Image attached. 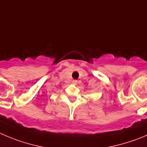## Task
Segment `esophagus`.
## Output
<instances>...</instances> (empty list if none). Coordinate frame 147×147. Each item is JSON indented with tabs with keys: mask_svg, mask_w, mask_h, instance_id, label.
I'll use <instances>...</instances> for the list:
<instances>
[{
	"mask_svg": "<svg viewBox=\"0 0 147 147\" xmlns=\"http://www.w3.org/2000/svg\"><path fill=\"white\" fill-rule=\"evenodd\" d=\"M73 82H74V84H76V83H77V81H76V80H74V81H73Z\"/></svg>",
	"mask_w": 147,
	"mask_h": 147,
	"instance_id": "obj_1",
	"label": "esophagus"
}]
</instances>
